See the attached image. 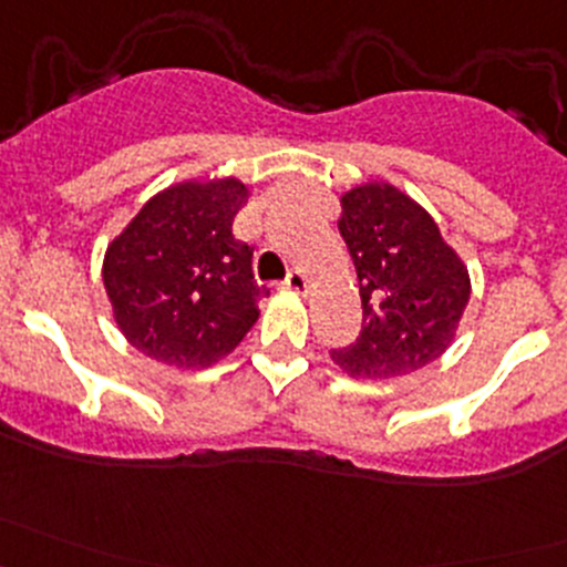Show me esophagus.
<instances>
[{
    "label": "esophagus",
    "mask_w": 567,
    "mask_h": 567,
    "mask_svg": "<svg viewBox=\"0 0 567 567\" xmlns=\"http://www.w3.org/2000/svg\"><path fill=\"white\" fill-rule=\"evenodd\" d=\"M285 288L293 290V293H307V290H310V277H307L301 268H296V271H290L288 277H285Z\"/></svg>",
    "instance_id": "obj_1"
}]
</instances>
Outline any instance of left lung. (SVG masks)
<instances>
[{"instance_id": "1", "label": "left lung", "mask_w": 567, "mask_h": 567, "mask_svg": "<svg viewBox=\"0 0 567 567\" xmlns=\"http://www.w3.org/2000/svg\"><path fill=\"white\" fill-rule=\"evenodd\" d=\"M342 241L357 266L362 331L331 359L353 379H400L436 362L455 340L472 279L420 203L384 181L340 199Z\"/></svg>"}]
</instances>
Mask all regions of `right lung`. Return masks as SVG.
<instances>
[{"label":"right lung","instance_id":"1","mask_svg":"<svg viewBox=\"0 0 567 567\" xmlns=\"http://www.w3.org/2000/svg\"><path fill=\"white\" fill-rule=\"evenodd\" d=\"M249 188L199 177L164 188L106 247L104 288L125 340L169 368H210L255 326L251 247L233 236Z\"/></svg>","mask_w":567,"mask_h":567}]
</instances>
